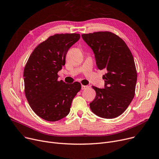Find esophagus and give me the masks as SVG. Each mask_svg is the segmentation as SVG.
<instances>
[{
    "mask_svg": "<svg viewBox=\"0 0 159 159\" xmlns=\"http://www.w3.org/2000/svg\"><path fill=\"white\" fill-rule=\"evenodd\" d=\"M89 87L88 86H84V85H82L81 86V89H82V90H84V89H88Z\"/></svg>",
    "mask_w": 159,
    "mask_h": 159,
    "instance_id": "34e87169",
    "label": "esophagus"
}]
</instances>
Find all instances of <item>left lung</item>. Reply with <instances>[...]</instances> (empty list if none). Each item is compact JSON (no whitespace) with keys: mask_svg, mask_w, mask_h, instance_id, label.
<instances>
[{"mask_svg":"<svg viewBox=\"0 0 159 159\" xmlns=\"http://www.w3.org/2000/svg\"><path fill=\"white\" fill-rule=\"evenodd\" d=\"M82 39L92 49L103 75L104 88L92 86L96 97L89 103L92 112L100 118L118 117L128 107L135 94L137 71L133 56L125 41L111 32L84 34Z\"/></svg>","mask_w":159,"mask_h":159,"instance_id":"obj_1","label":"left lung"}]
</instances>
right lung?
I'll return each mask as SVG.
<instances>
[{"label":"right lung","mask_w":159,"mask_h":159,"mask_svg":"<svg viewBox=\"0 0 159 159\" xmlns=\"http://www.w3.org/2000/svg\"><path fill=\"white\" fill-rule=\"evenodd\" d=\"M79 34H57L36 47L24 71L25 93L31 109L42 119L60 120L69 114L72 100L80 90L78 82L58 81L57 73L65 65L69 48Z\"/></svg>","instance_id":"right-lung-1"}]
</instances>
